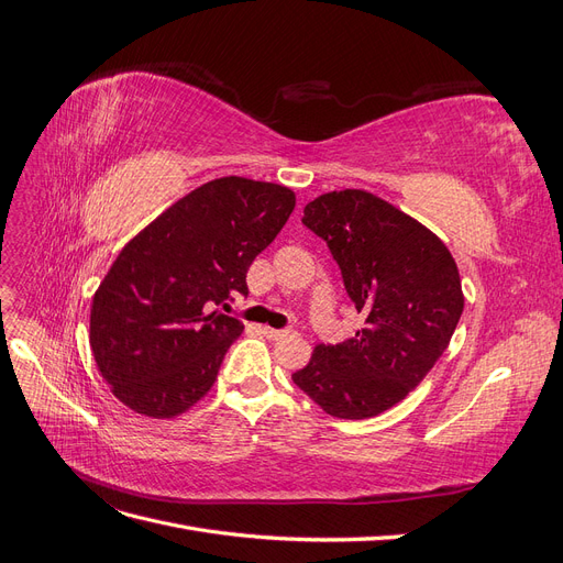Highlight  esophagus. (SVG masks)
Here are the masks:
<instances>
[{
	"instance_id": "esophagus-1",
	"label": "esophagus",
	"mask_w": 563,
	"mask_h": 563,
	"mask_svg": "<svg viewBox=\"0 0 563 563\" xmlns=\"http://www.w3.org/2000/svg\"><path fill=\"white\" fill-rule=\"evenodd\" d=\"M263 333H265L269 340H284V338H294V335H296L294 329H269V327H265Z\"/></svg>"
}]
</instances>
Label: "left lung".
<instances>
[{
	"label": "left lung",
	"mask_w": 563,
	"mask_h": 563,
	"mask_svg": "<svg viewBox=\"0 0 563 563\" xmlns=\"http://www.w3.org/2000/svg\"><path fill=\"white\" fill-rule=\"evenodd\" d=\"M302 213L364 323L347 343L319 345L294 383L333 418L380 416L451 343L465 305L455 261L418 220L364 190L321 195Z\"/></svg>",
	"instance_id": "left-lung-1"
}]
</instances>
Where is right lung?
I'll return each mask as SVG.
<instances>
[{
	"label": "right lung",
	"instance_id": "1",
	"mask_svg": "<svg viewBox=\"0 0 563 563\" xmlns=\"http://www.w3.org/2000/svg\"><path fill=\"white\" fill-rule=\"evenodd\" d=\"M294 207L288 187L218 178L122 249L91 308V350L119 401L174 418L207 395L244 331L242 319L216 308L249 294L251 263Z\"/></svg>",
	"mask_w": 563,
	"mask_h": 563
}]
</instances>
